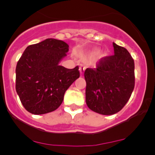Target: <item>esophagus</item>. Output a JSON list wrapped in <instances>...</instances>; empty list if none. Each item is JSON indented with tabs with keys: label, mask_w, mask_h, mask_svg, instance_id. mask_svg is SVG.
I'll return each instance as SVG.
<instances>
[{
	"label": "esophagus",
	"mask_w": 155,
	"mask_h": 155,
	"mask_svg": "<svg viewBox=\"0 0 155 155\" xmlns=\"http://www.w3.org/2000/svg\"><path fill=\"white\" fill-rule=\"evenodd\" d=\"M85 69H86L85 66L83 65V64H80V67H79V71H80L81 75H83V74H84Z\"/></svg>",
	"instance_id": "34e87169"
}]
</instances>
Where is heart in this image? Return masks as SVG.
Here are the masks:
<instances>
[{
	"mask_svg": "<svg viewBox=\"0 0 155 155\" xmlns=\"http://www.w3.org/2000/svg\"><path fill=\"white\" fill-rule=\"evenodd\" d=\"M98 52H99V50H98V49H96V50H94V51H93V53H98Z\"/></svg>",
	"mask_w": 155,
	"mask_h": 155,
	"instance_id": "heart-1",
	"label": "heart"
}]
</instances>
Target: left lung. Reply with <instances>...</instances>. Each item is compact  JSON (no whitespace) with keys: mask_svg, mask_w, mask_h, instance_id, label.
Returning <instances> with one entry per match:
<instances>
[{"mask_svg":"<svg viewBox=\"0 0 155 155\" xmlns=\"http://www.w3.org/2000/svg\"><path fill=\"white\" fill-rule=\"evenodd\" d=\"M114 55L84 71L86 104L95 113L113 115L124 107L134 88V61L127 49L113 42Z\"/></svg>","mask_w":155,"mask_h":155,"instance_id":"8db88e82","label":"left lung"}]
</instances>
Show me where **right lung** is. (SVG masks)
I'll return each instance as SVG.
<instances>
[{"label":"right lung","instance_id":"add662e5","mask_svg":"<svg viewBox=\"0 0 155 155\" xmlns=\"http://www.w3.org/2000/svg\"><path fill=\"white\" fill-rule=\"evenodd\" d=\"M69 46L62 40L46 39L25 49L16 66L15 88L28 112L41 115L56 110L65 91L80 77L78 66L60 65Z\"/></svg>","mask_w":155,"mask_h":155}]
</instances>
